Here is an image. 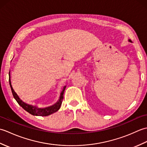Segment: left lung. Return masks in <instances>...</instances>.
<instances>
[{
    "label": "left lung",
    "mask_w": 147,
    "mask_h": 147,
    "mask_svg": "<svg viewBox=\"0 0 147 147\" xmlns=\"http://www.w3.org/2000/svg\"><path fill=\"white\" fill-rule=\"evenodd\" d=\"M129 42H132L131 40H129Z\"/></svg>",
    "instance_id": "8db88e82"
}]
</instances>
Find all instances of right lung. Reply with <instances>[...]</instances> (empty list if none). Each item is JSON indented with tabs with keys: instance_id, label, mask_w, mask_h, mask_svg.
Instances as JSON below:
<instances>
[{
	"instance_id": "add662e5",
	"label": "right lung",
	"mask_w": 147,
	"mask_h": 147,
	"mask_svg": "<svg viewBox=\"0 0 147 147\" xmlns=\"http://www.w3.org/2000/svg\"><path fill=\"white\" fill-rule=\"evenodd\" d=\"M9 85H10L11 91L12 93V95H13L14 98H15L16 100L17 101L18 104L20 105L21 107H23L26 111L29 112L30 114H32L33 115H39V116H47V115H49L53 113H54L55 112H57L59 109H60L61 105L62 102V100H63V97H64L63 95H64V90L65 89L66 86H65L63 88V89H62V92L61 93L60 97H59L58 101L56 102L55 104L45 108H38V107H36V106H33L32 105L26 104L25 102H24L22 100L20 99V98L19 97V96L18 95L17 93H16V92L14 91L13 88H12V86L10 71H9Z\"/></svg>"
}]
</instances>
